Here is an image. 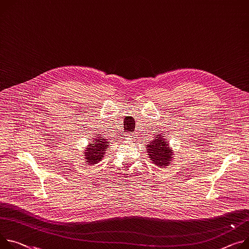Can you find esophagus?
<instances>
[{"mask_svg": "<svg viewBox=\"0 0 249 249\" xmlns=\"http://www.w3.org/2000/svg\"><path fill=\"white\" fill-rule=\"evenodd\" d=\"M130 135H131V134H130ZM130 138H131V137H130Z\"/></svg>", "mask_w": 249, "mask_h": 249, "instance_id": "34e87169", "label": "esophagus"}]
</instances>
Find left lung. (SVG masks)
<instances>
[{
    "mask_svg": "<svg viewBox=\"0 0 249 249\" xmlns=\"http://www.w3.org/2000/svg\"><path fill=\"white\" fill-rule=\"evenodd\" d=\"M155 137L156 139L147 145V153L153 164L160 166L161 168H166L167 166H170L173 160L174 152L170 148L166 138L164 139L160 136V134H158Z\"/></svg>",
    "mask_w": 249,
    "mask_h": 249,
    "instance_id": "left-lung-1",
    "label": "left lung"
}]
</instances>
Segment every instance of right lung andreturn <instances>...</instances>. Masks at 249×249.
Wrapping results in <instances>:
<instances>
[{
	"label": "right lung",
	"mask_w": 249,
	"mask_h": 249,
	"mask_svg": "<svg viewBox=\"0 0 249 249\" xmlns=\"http://www.w3.org/2000/svg\"><path fill=\"white\" fill-rule=\"evenodd\" d=\"M108 144L109 142L106 139H104V137L100 138L98 136H95L93 138L92 143L89 144V146L83 152V156H85L86 164L93 165L101 161L108 148Z\"/></svg>",
	"instance_id": "obj_1"
}]
</instances>
